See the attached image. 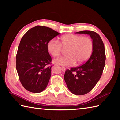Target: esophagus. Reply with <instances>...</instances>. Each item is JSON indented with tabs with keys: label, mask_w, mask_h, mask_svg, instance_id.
<instances>
[{
	"label": "esophagus",
	"mask_w": 120,
	"mask_h": 120,
	"mask_svg": "<svg viewBox=\"0 0 120 120\" xmlns=\"http://www.w3.org/2000/svg\"><path fill=\"white\" fill-rule=\"evenodd\" d=\"M61 70L63 72H65V71H66V68H65L64 67H61Z\"/></svg>",
	"instance_id": "34e87169"
}]
</instances>
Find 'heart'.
Returning a JSON list of instances; mask_svg holds the SVG:
<instances>
[{
    "label": "heart",
    "instance_id": "heart-1",
    "mask_svg": "<svg viewBox=\"0 0 120 120\" xmlns=\"http://www.w3.org/2000/svg\"><path fill=\"white\" fill-rule=\"evenodd\" d=\"M62 47L68 48V56L56 58L53 62L61 66H69L75 64L76 61L78 64L86 62L92 53L94 44L90 38L72 34L62 36L60 42L52 39L47 44L48 51L55 57L60 55Z\"/></svg>",
    "mask_w": 120,
    "mask_h": 120
}]
</instances>
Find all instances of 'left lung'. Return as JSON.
<instances>
[{
	"instance_id": "8db88e82",
	"label": "left lung",
	"mask_w": 120,
	"mask_h": 120,
	"mask_svg": "<svg viewBox=\"0 0 120 120\" xmlns=\"http://www.w3.org/2000/svg\"><path fill=\"white\" fill-rule=\"evenodd\" d=\"M76 33L90 35L94 44L93 52L84 64L66 70L64 79L71 92L75 95H83L92 90L100 79L105 66L106 56L104 43L96 32L83 31Z\"/></svg>"
}]
</instances>
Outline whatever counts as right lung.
I'll return each instance as SVG.
<instances>
[{"instance_id": "right-lung-1", "label": "right lung", "mask_w": 120, "mask_h": 120, "mask_svg": "<svg viewBox=\"0 0 120 120\" xmlns=\"http://www.w3.org/2000/svg\"><path fill=\"white\" fill-rule=\"evenodd\" d=\"M52 28L36 26L22 37L16 54V67L19 79L24 88L38 93L46 88L51 75L52 58L47 44L59 35Z\"/></svg>"}]
</instances>
